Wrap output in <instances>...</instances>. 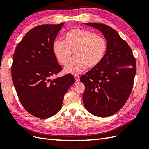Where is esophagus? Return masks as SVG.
<instances>
[{
  "mask_svg": "<svg viewBox=\"0 0 149 149\" xmlns=\"http://www.w3.org/2000/svg\"><path fill=\"white\" fill-rule=\"evenodd\" d=\"M75 79L76 82H79L80 81V77L79 75H75Z\"/></svg>",
  "mask_w": 149,
  "mask_h": 149,
  "instance_id": "obj_1",
  "label": "esophagus"
}]
</instances>
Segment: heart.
<instances>
[{"instance_id": "obj_1", "label": "heart", "mask_w": 149, "mask_h": 149, "mask_svg": "<svg viewBox=\"0 0 149 149\" xmlns=\"http://www.w3.org/2000/svg\"><path fill=\"white\" fill-rule=\"evenodd\" d=\"M65 40H56L52 44V50L62 65L70 61L72 52L76 58L65 68V72L77 74L87 66L94 68L102 61L107 49V43L104 36L93 31L83 29L68 31L64 35Z\"/></svg>"}]
</instances>
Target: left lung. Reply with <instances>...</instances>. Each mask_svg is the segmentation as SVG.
Instances as JSON below:
<instances>
[{"instance_id":"left-lung-1","label":"left lung","mask_w":149,"mask_h":149,"mask_svg":"<svg viewBox=\"0 0 149 149\" xmlns=\"http://www.w3.org/2000/svg\"><path fill=\"white\" fill-rule=\"evenodd\" d=\"M102 33L107 49L100 64L83 75V100L92 115L107 117L117 113L130 95L136 74V60L128 44L118 33L102 24L84 23Z\"/></svg>"}]
</instances>
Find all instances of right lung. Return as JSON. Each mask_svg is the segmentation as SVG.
Instances as JSON below:
<instances>
[{
    "mask_svg": "<svg viewBox=\"0 0 149 149\" xmlns=\"http://www.w3.org/2000/svg\"><path fill=\"white\" fill-rule=\"evenodd\" d=\"M64 24L33 28L18 44L13 54L11 75L19 100L28 113L41 119L61 109L65 94L75 82L70 74L50 79L62 69L52 44Z\"/></svg>",
    "mask_w": 149,
    "mask_h": 149,
    "instance_id": "right-lung-1",
    "label": "right lung"
}]
</instances>
